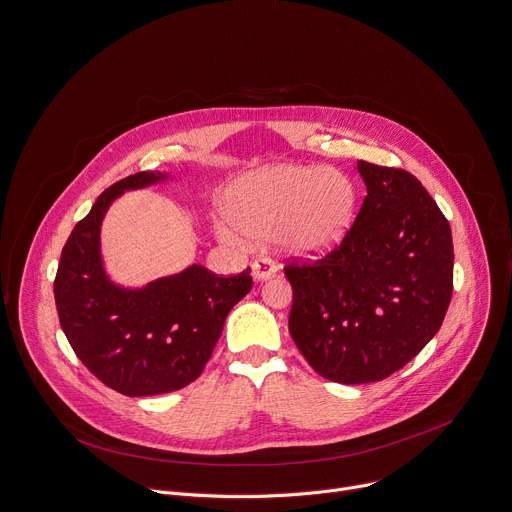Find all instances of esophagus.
Masks as SVG:
<instances>
[{"mask_svg":"<svg viewBox=\"0 0 512 512\" xmlns=\"http://www.w3.org/2000/svg\"><path fill=\"white\" fill-rule=\"evenodd\" d=\"M274 274H276V264L270 258L262 256V258H256L252 262V276H254V280L262 282V280L272 278Z\"/></svg>","mask_w":512,"mask_h":512,"instance_id":"obj_1","label":"esophagus"}]
</instances>
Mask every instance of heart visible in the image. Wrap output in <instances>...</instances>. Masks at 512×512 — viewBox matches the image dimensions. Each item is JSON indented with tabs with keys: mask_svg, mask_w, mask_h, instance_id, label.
I'll list each match as a JSON object with an SVG mask.
<instances>
[{
	"mask_svg": "<svg viewBox=\"0 0 512 512\" xmlns=\"http://www.w3.org/2000/svg\"><path fill=\"white\" fill-rule=\"evenodd\" d=\"M223 209L230 223H217L215 232L225 244L274 238L293 256L319 258L348 236L356 191L335 168L278 164L236 181Z\"/></svg>",
	"mask_w": 512,
	"mask_h": 512,
	"instance_id": "b5f03b06",
	"label": "heart"
}]
</instances>
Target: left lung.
<instances>
[{
	"label": "left lung",
	"instance_id": "left-lung-1",
	"mask_svg": "<svg viewBox=\"0 0 512 512\" xmlns=\"http://www.w3.org/2000/svg\"><path fill=\"white\" fill-rule=\"evenodd\" d=\"M366 197L342 246L291 264L289 331L311 368L378 382L439 331L453 291V244L437 203L407 170L358 160Z\"/></svg>",
	"mask_w": 512,
	"mask_h": 512
}]
</instances>
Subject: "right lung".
I'll return each mask as SVG.
<instances>
[{"label": "right lung", "mask_w": 512, "mask_h": 512, "mask_svg": "<svg viewBox=\"0 0 512 512\" xmlns=\"http://www.w3.org/2000/svg\"><path fill=\"white\" fill-rule=\"evenodd\" d=\"M173 181L164 170L132 175L99 195L71 232L54 278L61 327L79 360L109 388L152 396L191 384L203 372L232 307L250 289V268L215 276L201 264L124 287L107 274L101 223L126 191Z\"/></svg>", "instance_id": "1"}]
</instances>
